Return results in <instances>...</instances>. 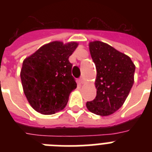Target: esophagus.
<instances>
[{
  "instance_id": "obj_1",
  "label": "esophagus",
  "mask_w": 152,
  "mask_h": 152,
  "mask_svg": "<svg viewBox=\"0 0 152 152\" xmlns=\"http://www.w3.org/2000/svg\"><path fill=\"white\" fill-rule=\"evenodd\" d=\"M79 81H80V84H84V79L82 77H79Z\"/></svg>"
}]
</instances>
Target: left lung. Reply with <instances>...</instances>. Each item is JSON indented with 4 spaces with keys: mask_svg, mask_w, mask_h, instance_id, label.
I'll return each instance as SVG.
<instances>
[{
    "mask_svg": "<svg viewBox=\"0 0 152 152\" xmlns=\"http://www.w3.org/2000/svg\"><path fill=\"white\" fill-rule=\"evenodd\" d=\"M89 48L96 68V96L86 106L93 113L109 116L117 111L128 96L135 66L129 56L107 43L91 42Z\"/></svg>",
    "mask_w": 152,
    "mask_h": 152,
    "instance_id": "obj_1",
    "label": "left lung"
}]
</instances>
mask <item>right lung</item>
Instances as JSON below:
<instances>
[{
  "mask_svg": "<svg viewBox=\"0 0 152 152\" xmlns=\"http://www.w3.org/2000/svg\"><path fill=\"white\" fill-rule=\"evenodd\" d=\"M77 43L52 42L42 46L23 62L20 72L24 94L35 110L45 115L65 107L70 93L77 88L69 56Z\"/></svg>",
  "mask_w": 152,
  "mask_h": 152,
  "instance_id": "obj_1",
  "label": "right lung"
}]
</instances>
